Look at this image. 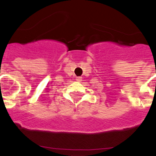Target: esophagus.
<instances>
[{"instance_id": "1", "label": "esophagus", "mask_w": 156, "mask_h": 156, "mask_svg": "<svg viewBox=\"0 0 156 156\" xmlns=\"http://www.w3.org/2000/svg\"><path fill=\"white\" fill-rule=\"evenodd\" d=\"M76 80L78 81V82H81L82 81V77H78V78H76Z\"/></svg>"}]
</instances>
